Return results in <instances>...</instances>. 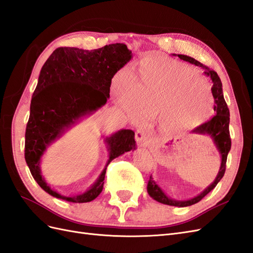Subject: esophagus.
Listing matches in <instances>:
<instances>
[{"instance_id": "esophagus-1", "label": "esophagus", "mask_w": 253, "mask_h": 253, "mask_svg": "<svg viewBox=\"0 0 253 253\" xmlns=\"http://www.w3.org/2000/svg\"><path fill=\"white\" fill-rule=\"evenodd\" d=\"M135 140H137L138 143L140 144H146V143H150V142L152 141L150 134H148L147 132H145L144 130H137L135 131Z\"/></svg>"}]
</instances>
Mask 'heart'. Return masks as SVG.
<instances>
[{
	"label": "heart",
	"mask_w": 253,
	"mask_h": 253,
	"mask_svg": "<svg viewBox=\"0 0 253 253\" xmlns=\"http://www.w3.org/2000/svg\"><path fill=\"white\" fill-rule=\"evenodd\" d=\"M114 86L130 120L159 115V126L166 132L199 127L215 106L211 88L197 70L163 56L143 60L132 82L121 77Z\"/></svg>",
	"instance_id": "heart-1"
}]
</instances>
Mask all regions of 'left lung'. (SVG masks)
Wrapping results in <instances>:
<instances>
[{"label": "left lung", "mask_w": 253, "mask_h": 253, "mask_svg": "<svg viewBox=\"0 0 253 253\" xmlns=\"http://www.w3.org/2000/svg\"><path fill=\"white\" fill-rule=\"evenodd\" d=\"M177 56L180 60L194 64L196 66L202 67L204 69V74L206 76H209L211 79V82H212L211 93L213 96V99H215L213 111H215L216 114L213 115L210 121H207L206 123H204V124L200 125L197 128H194L191 132L198 133V134L211 135V138L212 139L213 143H215L218 152L220 153V155H221V166H220L218 175L215 178V180H213V183H211L209 187H207L203 192H201L199 196L194 197L190 200L176 201L171 198H168L166 196V193L159 188L156 183L154 182L153 177L152 176L150 177V180H148V184H147V192L154 200H156L159 203L167 204V205L185 207V206H190L192 204H196L199 202V201L202 200L207 193L211 192L213 188H215L217 184L220 182V179H221L224 175L225 167H226V158H228V154L231 150V138H230V130H229L230 111L223 97L221 80H220V78L217 75L216 71L205 66V65L200 63L199 61L194 60L193 57L187 56L184 54H177Z\"/></svg>", "instance_id": "8db88e82"}]
</instances>
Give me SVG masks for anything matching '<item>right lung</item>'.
<instances>
[{
	"label": "right lung",
	"instance_id": "1",
	"mask_svg": "<svg viewBox=\"0 0 253 253\" xmlns=\"http://www.w3.org/2000/svg\"><path fill=\"white\" fill-rule=\"evenodd\" d=\"M131 55L124 43H111L95 50L61 47L43 64L31 100L24 158L32 176L52 197L73 203L90 202L102 191L108 165L124 153L135 150L134 132L130 129H122L107 137L109 159L105 169L88 190L74 197H65L51 189L41 172V158L47 147L78 121L106 105L113 76Z\"/></svg>",
	"mask_w": 253,
	"mask_h": 253
}]
</instances>
